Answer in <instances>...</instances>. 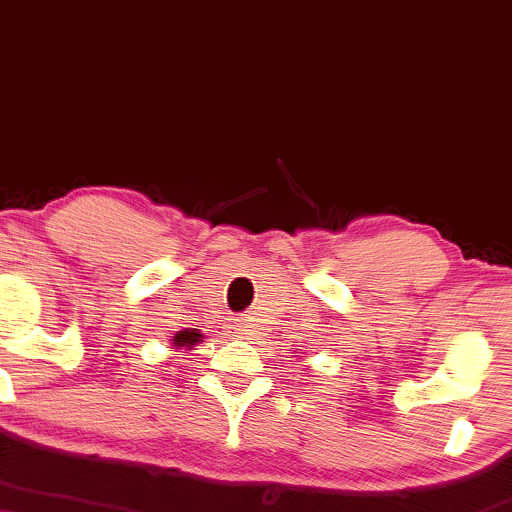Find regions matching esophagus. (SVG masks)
I'll list each match as a JSON object with an SVG mask.
<instances>
[{
	"label": "esophagus",
	"instance_id": "1",
	"mask_svg": "<svg viewBox=\"0 0 512 512\" xmlns=\"http://www.w3.org/2000/svg\"><path fill=\"white\" fill-rule=\"evenodd\" d=\"M237 333L242 335V338H251V335L256 333L254 316H239L237 318Z\"/></svg>",
	"mask_w": 512,
	"mask_h": 512
}]
</instances>
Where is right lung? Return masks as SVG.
Wrapping results in <instances>:
<instances>
[{
	"label": "right lung",
	"mask_w": 512,
	"mask_h": 512,
	"mask_svg": "<svg viewBox=\"0 0 512 512\" xmlns=\"http://www.w3.org/2000/svg\"><path fill=\"white\" fill-rule=\"evenodd\" d=\"M201 340H203L201 330H196V328L177 330V333H174L172 347H174V350H191V347L198 345V342H201Z\"/></svg>",
	"instance_id": "add662e5"
}]
</instances>
